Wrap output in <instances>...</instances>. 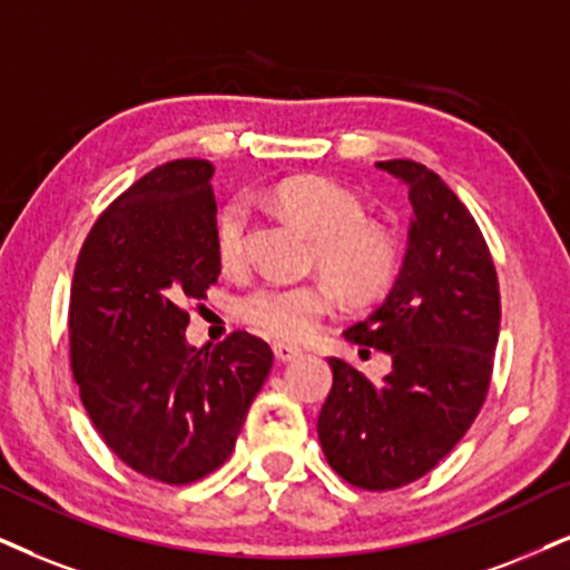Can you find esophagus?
I'll return each mask as SVG.
<instances>
[{
  "instance_id": "34e87169",
  "label": "esophagus",
  "mask_w": 570,
  "mask_h": 570,
  "mask_svg": "<svg viewBox=\"0 0 570 570\" xmlns=\"http://www.w3.org/2000/svg\"><path fill=\"white\" fill-rule=\"evenodd\" d=\"M272 351H274V360H277L279 364H287V362L298 360V356H301V348L287 346V343H274Z\"/></svg>"
}]
</instances>
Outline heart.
<instances>
[{
    "label": "heart",
    "instance_id": "1",
    "mask_svg": "<svg viewBox=\"0 0 570 570\" xmlns=\"http://www.w3.org/2000/svg\"><path fill=\"white\" fill-rule=\"evenodd\" d=\"M269 200L314 235L308 262L328 279L248 287L232 301V312L243 325L266 338L301 343L335 312L338 291L348 301H372L393 285L402 264L396 235L367 219L364 203L351 189L325 177H293L274 185ZM248 235V206L237 198L224 203L214 219V248L227 269L245 264Z\"/></svg>",
    "mask_w": 570,
    "mask_h": 570
}]
</instances>
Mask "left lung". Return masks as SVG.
Returning <instances> with one entry per match:
<instances>
[{
    "instance_id": "1",
    "label": "left lung",
    "mask_w": 570,
    "mask_h": 570,
    "mask_svg": "<svg viewBox=\"0 0 570 570\" xmlns=\"http://www.w3.org/2000/svg\"><path fill=\"white\" fill-rule=\"evenodd\" d=\"M377 166L410 185V250L385 304L343 335L391 354L393 370L370 381L333 356L317 433L343 481L389 491L431 473L479 417L502 306L489 245L465 203L423 164Z\"/></svg>"
}]
</instances>
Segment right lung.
<instances>
[{
	"mask_svg": "<svg viewBox=\"0 0 570 570\" xmlns=\"http://www.w3.org/2000/svg\"><path fill=\"white\" fill-rule=\"evenodd\" d=\"M214 166L153 168L91 224L68 304L70 370L91 425L145 479L185 487L229 460L274 354L232 330L189 348V304L206 298L214 248Z\"/></svg>",
	"mask_w": 570,
	"mask_h": 570,
	"instance_id": "add662e5",
	"label": "right lung"
}]
</instances>
